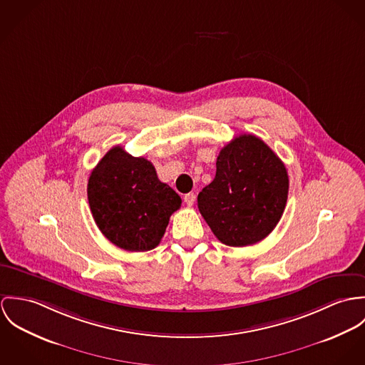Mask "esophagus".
<instances>
[{
    "instance_id": "esophagus-1",
    "label": "esophagus",
    "mask_w": 365,
    "mask_h": 365,
    "mask_svg": "<svg viewBox=\"0 0 365 365\" xmlns=\"http://www.w3.org/2000/svg\"><path fill=\"white\" fill-rule=\"evenodd\" d=\"M183 200H185V202H186V204L190 207V205H193V204H195L196 196H195V193H187V195H185Z\"/></svg>"
}]
</instances>
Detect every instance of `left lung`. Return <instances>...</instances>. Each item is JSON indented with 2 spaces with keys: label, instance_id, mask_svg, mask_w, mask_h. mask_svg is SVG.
<instances>
[{
  "label": "left lung",
  "instance_id": "left-lung-1",
  "mask_svg": "<svg viewBox=\"0 0 365 365\" xmlns=\"http://www.w3.org/2000/svg\"><path fill=\"white\" fill-rule=\"evenodd\" d=\"M214 180L197 196L212 234L228 246L264 240L279 224L288 197L283 161L259 137L241 134L217 157Z\"/></svg>",
  "mask_w": 365,
  "mask_h": 365
}]
</instances>
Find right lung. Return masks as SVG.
<instances>
[{"mask_svg": "<svg viewBox=\"0 0 365 365\" xmlns=\"http://www.w3.org/2000/svg\"><path fill=\"white\" fill-rule=\"evenodd\" d=\"M88 202L101 232L128 252L151 250L161 242L180 196L163 183L154 165L113 147L91 172Z\"/></svg>", "mask_w": 365, "mask_h": 365, "instance_id": "right-lung-1", "label": "right lung"}]
</instances>
